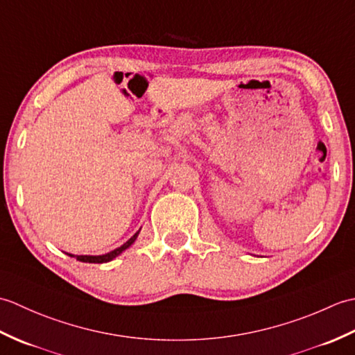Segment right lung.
Listing matches in <instances>:
<instances>
[{"instance_id": "right-lung-1", "label": "right lung", "mask_w": 355, "mask_h": 355, "mask_svg": "<svg viewBox=\"0 0 355 355\" xmlns=\"http://www.w3.org/2000/svg\"><path fill=\"white\" fill-rule=\"evenodd\" d=\"M139 233H140V230L135 232L134 235H132L130 239H128L125 244H122L120 247L114 248V250H111L110 253L97 254V256H94V254H71V253H67V254H69V256H74V258H76L78 261H80V262H88V263H103V262H110V261H112L114 258H117V256H119L120 253L125 252L126 248H130V247L135 243V239H137Z\"/></svg>"}]
</instances>
